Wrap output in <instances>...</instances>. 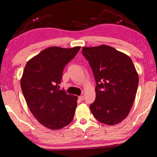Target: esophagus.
<instances>
[{"instance_id": "esophagus-1", "label": "esophagus", "mask_w": 157, "mask_h": 157, "mask_svg": "<svg viewBox=\"0 0 157 157\" xmlns=\"http://www.w3.org/2000/svg\"><path fill=\"white\" fill-rule=\"evenodd\" d=\"M78 99L80 100V101H83L84 100V95H80V96L78 97Z\"/></svg>"}]
</instances>
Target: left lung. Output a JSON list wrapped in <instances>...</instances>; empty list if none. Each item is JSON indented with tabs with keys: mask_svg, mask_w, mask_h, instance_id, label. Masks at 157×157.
<instances>
[{
	"mask_svg": "<svg viewBox=\"0 0 157 157\" xmlns=\"http://www.w3.org/2000/svg\"><path fill=\"white\" fill-rule=\"evenodd\" d=\"M95 79V100L90 105L93 115L109 125L126 118L136 97L139 75L132 59L113 48L102 45L83 47Z\"/></svg>",
	"mask_w": 157,
	"mask_h": 157,
	"instance_id": "1",
	"label": "left lung"
}]
</instances>
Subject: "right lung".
Returning <instances> with one entry per match:
<instances>
[{
    "mask_svg": "<svg viewBox=\"0 0 157 157\" xmlns=\"http://www.w3.org/2000/svg\"><path fill=\"white\" fill-rule=\"evenodd\" d=\"M80 47L46 48L25 65L21 86L32 113L50 129H59L71 123L78 97L58 89L65 66L75 57Z\"/></svg>",
    "mask_w": 157,
    "mask_h": 157,
    "instance_id": "right-lung-1",
    "label": "right lung"
}]
</instances>
